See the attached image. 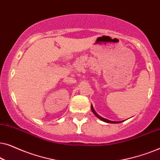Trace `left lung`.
Returning a JSON list of instances; mask_svg holds the SVG:
<instances>
[{
  "label": "left lung",
  "mask_w": 160,
  "mask_h": 160,
  "mask_svg": "<svg viewBox=\"0 0 160 160\" xmlns=\"http://www.w3.org/2000/svg\"><path fill=\"white\" fill-rule=\"evenodd\" d=\"M91 110H92V113H94V114H95L96 117H97L98 119H100V120H102V122H106V123H112V124H117V123H120V122H122V121H121V122H113V121H111V120H108V119H105V118H103V117H100V115H98V113H97V112H96V111H95V109H94V108H93V106H92V105H91Z\"/></svg>",
  "instance_id": "left-lung-1"
}]
</instances>
